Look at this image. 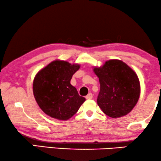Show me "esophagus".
<instances>
[{
  "instance_id": "34e87169",
  "label": "esophagus",
  "mask_w": 161,
  "mask_h": 161,
  "mask_svg": "<svg viewBox=\"0 0 161 161\" xmlns=\"http://www.w3.org/2000/svg\"><path fill=\"white\" fill-rule=\"evenodd\" d=\"M86 98V99H87V100H90V99H92V93H89L87 95V96L85 97Z\"/></svg>"
}]
</instances>
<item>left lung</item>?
<instances>
[{"instance_id": "8db88e82", "label": "left lung", "mask_w": 161, "mask_h": 161, "mask_svg": "<svg viewBox=\"0 0 161 161\" xmlns=\"http://www.w3.org/2000/svg\"><path fill=\"white\" fill-rule=\"evenodd\" d=\"M93 71L101 86L97 103L104 114L112 118L128 114L139 98L137 74L119 60H107L102 66L95 67Z\"/></svg>"}]
</instances>
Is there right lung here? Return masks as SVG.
<instances>
[{"instance_id": "obj_1", "label": "right lung", "mask_w": 161, "mask_h": 161, "mask_svg": "<svg viewBox=\"0 0 161 161\" xmlns=\"http://www.w3.org/2000/svg\"><path fill=\"white\" fill-rule=\"evenodd\" d=\"M80 68L79 64L57 60L36 75L33 84L34 98L41 109L48 116L67 120L77 112L85 101L70 82Z\"/></svg>"}]
</instances>
